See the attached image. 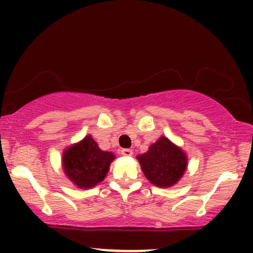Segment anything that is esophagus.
<instances>
[{
  "label": "esophagus",
  "mask_w": 253,
  "mask_h": 253,
  "mask_svg": "<svg viewBox=\"0 0 253 253\" xmlns=\"http://www.w3.org/2000/svg\"><path fill=\"white\" fill-rule=\"evenodd\" d=\"M121 155H123L124 157H130L133 155V151L129 149H124V150H121Z\"/></svg>",
  "instance_id": "esophagus-1"
}]
</instances>
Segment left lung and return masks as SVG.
I'll return each instance as SVG.
<instances>
[{"label": "left lung", "instance_id": "obj_1", "mask_svg": "<svg viewBox=\"0 0 253 253\" xmlns=\"http://www.w3.org/2000/svg\"><path fill=\"white\" fill-rule=\"evenodd\" d=\"M144 175L157 187H171L187 168V157L168 138L162 136L144 155L138 156Z\"/></svg>", "mask_w": 253, "mask_h": 253}]
</instances>
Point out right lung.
<instances>
[{"label":"right lung","instance_id":"obj_1","mask_svg":"<svg viewBox=\"0 0 253 253\" xmlns=\"http://www.w3.org/2000/svg\"><path fill=\"white\" fill-rule=\"evenodd\" d=\"M113 159V153L101 150L88 135L64 152V171L77 187L88 189L103 181Z\"/></svg>","mask_w":253,"mask_h":253}]
</instances>
